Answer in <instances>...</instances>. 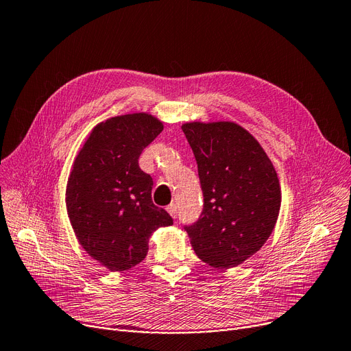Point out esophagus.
<instances>
[{
  "mask_svg": "<svg viewBox=\"0 0 351 351\" xmlns=\"http://www.w3.org/2000/svg\"><path fill=\"white\" fill-rule=\"evenodd\" d=\"M167 211H169L170 215L176 219V217H177V206L174 203H171L169 207H167Z\"/></svg>",
  "mask_w": 351,
  "mask_h": 351,
  "instance_id": "1",
  "label": "esophagus"
}]
</instances>
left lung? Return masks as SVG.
Masks as SVG:
<instances>
[{"label":"left lung","mask_w":351,"mask_h":351,"mask_svg":"<svg viewBox=\"0 0 351 351\" xmlns=\"http://www.w3.org/2000/svg\"><path fill=\"white\" fill-rule=\"evenodd\" d=\"M204 206L186 226L198 258L232 269L256 254L274 230L281 190L274 167L258 141L231 121L186 123Z\"/></svg>","instance_id":"1"}]
</instances>
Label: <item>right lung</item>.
Segmentation results:
<instances>
[{"label":"right lung","instance_id":"1","mask_svg":"<svg viewBox=\"0 0 351 351\" xmlns=\"http://www.w3.org/2000/svg\"><path fill=\"white\" fill-rule=\"evenodd\" d=\"M147 112L97 124L75 157L65 190L66 213L81 247L110 271L140 264L148 240L173 219L152 199L153 178L138 158L162 131Z\"/></svg>","mask_w":351,"mask_h":351}]
</instances>
